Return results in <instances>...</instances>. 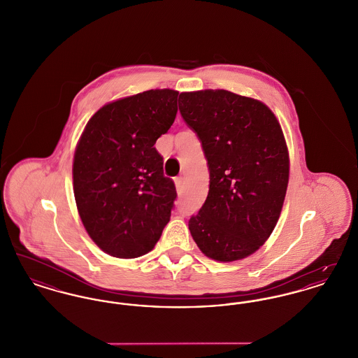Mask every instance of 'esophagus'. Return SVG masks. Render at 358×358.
Listing matches in <instances>:
<instances>
[{
  "label": "esophagus",
  "instance_id": "34e87169",
  "mask_svg": "<svg viewBox=\"0 0 358 358\" xmlns=\"http://www.w3.org/2000/svg\"><path fill=\"white\" fill-rule=\"evenodd\" d=\"M174 184H176L177 190H178V192H181V190H182V187H184V178H182V176L176 177V178H174Z\"/></svg>",
  "mask_w": 358,
  "mask_h": 358
}]
</instances>
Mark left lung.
<instances>
[{
	"mask_svg": "<svg viewBox=\"0 0 358 358\" xmlns=\"http://www.w3.org/2000/svg\"><path fill=\"white\" fill-rule=\"evenodd\" d=\"M178 106L209 171L208 197L189 220L192 238L213 260L244 259L280 216L289 171L282 127L264 103L227 90L181 92Z\"/></svg>",
	"mask_w": 358,
	"mask_h": 358,
	"instance_id": "1",
	"label": "left lung"
}]
</instances>
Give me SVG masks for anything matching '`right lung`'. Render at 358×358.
Masks as SVG:
<instances>
[{"instance_id": "obj_1", "label": "right lung", "mask_w": 358, "mask_h": 358, "mask_svg": "<svg viewBox=\"0 0 358 358\" xmlns=\"http://www.w3.org/2000/svg\"><path fill=\"white\" fill-rule=\"evenodd\" d=\"M178 92L149 90L108 103L85 124L73 155V193L87 234L108 255L150 252L177 192L154 148L177 114Z\"/></svg>"}]
</instances>
